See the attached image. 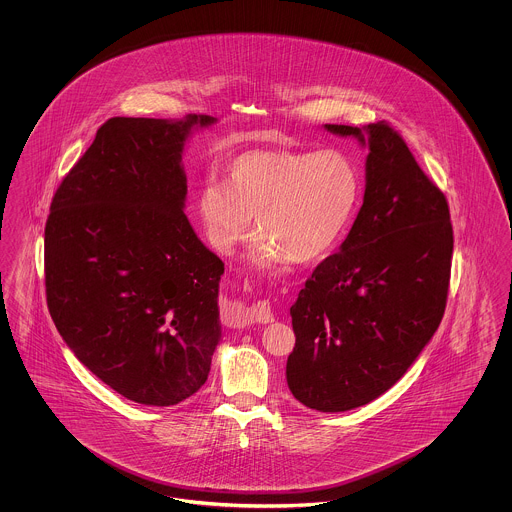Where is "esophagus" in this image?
Instances as JSON below:
<instances>
[{
  "label": "esophagus",
  "mask_w": 512,
  "mask_h": 512,
  "mask_svg": "<svg viewBox=\"0 0 512 512\" xmlns=\"http://www.w3.org/2000/svg\"><path fill=\"white\" fill-rule=\"evenodd\" d=\"M274 320L272 309L268 305V301H257L251 307H244L236 313V322L238 324H253V322H261V324H268Z\"/></svg>",
  "instance_id": "1"
}]
</instances>
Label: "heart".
Masks as SVG:
<instances>
[{"label":"heart","instance_id":"obj_1","mask_svg":"<svg viewBox=\"0 0 512 512\" xmlns=\"http://www.w3.org/2000/svg\"><path fill=\"white\" fill-rule=\"evenodd\" d=\"M359 190L357 165L340 149L247 151L228 165L226 184L201 186L197 215L222 255L244 242L255 217L261 234L249 257L255 267L311 263L338 244Z\"/></svg>","mask_w":512,"mask_h":512}]
</instances>
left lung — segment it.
<instances>
[{"mask_svg": "<svg viewBox=\"0 0 512 512\" xmlns=\"http://www.w3.org/2000/svg\"><path fill=\"white\" fill-rule=\"evenodd\" d=\"M368 146L363 207L290 309L286 378L297 401L343 413L409 370L445 313L453 226L443 192L388 122L324 124Z\"/></svg>", "mask_w": 512, "mask_h": 512, "instance_id": "left-lung-1", "label": "left lung"}]
</instances>
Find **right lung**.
Here are the masks:
<instances>
[{
	"label": "right lung",
	"mask_w": 512,
	"mask_h": 512,
	"mask_svg": "<svg viewBox=\"0 0 512 512\" xmlns=\"http://www.w3.org/2000/svg\"><path fill=\"white\" fill-rule=\"evenodd\" d=\"M182 121L115 117L53 195L49 315L76 359L122 397L171 407L199 390L220 341L224 263L184 215Z\"/></svg>",
	"instance_id": "right-lung-1"
}]
</instances>
